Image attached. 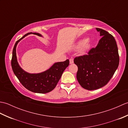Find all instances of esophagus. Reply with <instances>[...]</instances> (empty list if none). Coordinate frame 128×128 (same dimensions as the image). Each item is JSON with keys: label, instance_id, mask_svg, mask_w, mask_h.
<instances>
[{"label": "esophagus", "instance_id": "esophagus-1", "mask_svg": "<svg viewBox=\"0 0 128 128\" xmlns=\"http://www.w3.org/2000/svg\"><path fill=\"white\" fill-rule=\"evenodd\" d=\"M69 62H70V64H72L73 62H74V59H69Z\"/></svg>", "mask_w": 128, "mask_h": 128}]
</instances>
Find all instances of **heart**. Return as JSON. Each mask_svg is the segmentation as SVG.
<instances>
[{
    "label": "heart",
    "mask_w": 128,
    "mask_h": 128,
    "mask_svg": "<svg viewBox=\"0 0 128 128\" xmlns=\"http://www.w3.org/2000/svg\"><path fill=\"white\" fill-rule=\"evenodd\" d=\"M88 42V38H84L81 40H80L74 46L75 50H79V49L82 48L81 51L82 52H85L86 50H88L90 47V44Z\"/></svg>",
    "instance_id": "b5f03b06"
}]
</instances>
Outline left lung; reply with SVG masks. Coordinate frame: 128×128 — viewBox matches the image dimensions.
<instances>
[{"mask_svg": "<svg viewBox=\"0 0 128 128\" xmlns=\"http://www.w3.org/2000/svg\"><path fill=\"white\" fill-rule=\"evenodd\" d=\"M96 30L102 36L96 47L92 48L88 55L76 57L74 60L78 67V82L88 90H94L105 86L114 74L119 62L114 38L104 30Z\"/></svg>", "mask_w": 128, "mask_h": 128, "instance_id": "8db88e82", "label": "left lung"}]
</instances>
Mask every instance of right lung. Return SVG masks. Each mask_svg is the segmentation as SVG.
<instances>
[{"label": "right lung", "mask_w": 128, "mask_h": 128, "mask_svg": "<svg viewBox=\"0 0 128 128\" xmlns=\"http://www.w3.org/2000/svg\"><path fill=\"white\" fill-rule=\"evenodd\" d=\"M30 34L42 37V34L38 33L30 32L24 35L22 38L16 42L12 50V69L16 76L26 88L35 93L46 94L52 91L56 88L62 74L69 66V60L67 59L64 62H55L50 69L42 72L31 74L25 72L21 68L18 63L16 48L18 43L21 40Z\"/></svg>", "instance_id": "right-lung-1"}]
</instances>
